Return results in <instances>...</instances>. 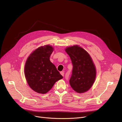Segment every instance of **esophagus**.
Instances as JSON below:
<instances>
[{
  "label": "esophagus",
  "instance_id": "34e87169",
  "mask_svg": "<svg viewBox=\"0 0 122 122\" xmlns=\"http://www.w3.org/2000/svg\"><path fill=\"white\" fill-rule=\"evenodd\" d=\"M60 74L62 75V76H64V71H61L60 72Z\"/></svg>",
  "mask_w": 122,
  "mask_h": 122
}]
</instances>
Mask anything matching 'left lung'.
<instances>
[{"mask_svg": "<svg viewBox=\"0 0 122 122\" xmlns=\"http://www.w3.org/2000/svg\"><path fill=\"white\" fill-rule=\"evenodd\" d=\"M65 51L73 65L69 80L71 87L78 93L87 91L94 84L96 77V67L92 58L84 49L78 45L67 47Z\"/></svg>", "mask_w": 122, "mask_h": 122, "instance_id": "1", "label": "left lung"}]
</instances>
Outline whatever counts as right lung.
<instances>
[{
	"instance_id": "1",
	"label": "right lung",
	"mask_w": 122,
	"mask_h": 122,
	"mask_svg": "<svg viewBox=\"0 0 122 122\" xmlns=\"http://www.w3.org/2000/svg\"><path fill=\"white\" fill-rule=\"evenodd\" d=\"M53 51V47L49 45L40 47L30 55L25 62L26 81L30 87L38 93H47L57 81L63 78L50 60Z\"/></svg>"
}]
</instances>
